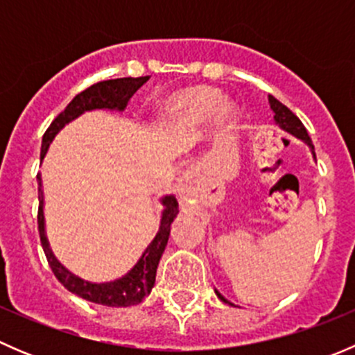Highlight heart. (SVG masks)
<instances>
[{
	"label": "heart",
	"instance_id": "b5f03b06",
	"mask_svg": "<svg viewBox=\"0 0 355 355\" xmlns=\"http://www.w3.org/2000/svg\"><path fill=\"white\" fill-rule=\"evenodd\" d=\"M221 99H223V96L218 91H214V89L199 87L184 92V94L180 96H175V98L170 99V103H168V108H170L173 114L198 116V114H204L209 110H213L214 106H217L221 102ZM218 113L223 118H228L234 114V110H232V106L227 105V103H222V105L218 107Z\"/></svg>",
	"mask_w": 355,
	"mask_h": 355
}]
</instances>
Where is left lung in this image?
Segmentation results:
<instances>
[{
	"label": "left lung",
	"mask_w": 355,
	"mask_h": 355,
	"mask_svg": "<svg viewBox=\"0 0 355 355\" xmlns=\"http://www.w3.org/2000/svg\"><path fill=\"white\" fill-rule=\"evenodd\" d=\"M270 106H271V110H273V113H275V121H277L278 123V127L280 128H284L285 132H288L290 135H293V137H297V139H300V141L302 142H306L307 146H309V149H311V153H313V156H314V159H316V155H314V146H313V141H311V137H309V134H307V130H306V127H304L302 125V121L299 120V118L295 116V114L292 113V111H290L287 106L285 105H282L280 101H278V99H275L273 96H270ZM216 295L220 297L221 300H223L225 304H230L232 306V302H228L227 299H225L223 295H221L220 292H218L216 290Z\"/></svg>",
	"instance_id": "obj_1"
}]
</instances>
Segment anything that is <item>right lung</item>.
Returning a JSON list of instances; mask_svg holds the SVG:
<instances>
[{"label":"right lung","instance_id":"obj_1","mask_svg":"<svg viewBox=\"0 0 355 355\" xmlns=\"http://www.w3.org/2000/svg\"><path fill=\"white\" fill-rule=\"evenodd\" d=\"M149 77H123L113 78V80H103L98 84L91 85L80 94L75 96L65 110L51 121L49 128L46 130L42 137L41 146V161L44 159L48 153L49 144L56 137L60 130L70 123L71 120L80 116L85 111L92 110H111V111H123L127 106L128 99L134 96V92L141 87L144 82H148ZM39 185V211H37V225H39V237H41L42 249H44L46 259L51 266L53 273L58 278L60 284L67 290H70L75 295L89 300V302L101 304L108 307H128L142 302L146 297L151 293L156 282V270L159 264L161 256L164 252V247L168 244L170 237V227L178 214V202L175 196H164L161 198L163 204V214H161L159 230L153 242L146 247L142 252L141 259L135 263V266L123 275L121 278L106 284H92V282L82 280L77 275L70 273L62 263L55 257L51 247H49L48 237H46L44 228V196H42V180L41 175H37Z\"/></svg>","mask_w":355,"mask_h":355}]
</instances>
